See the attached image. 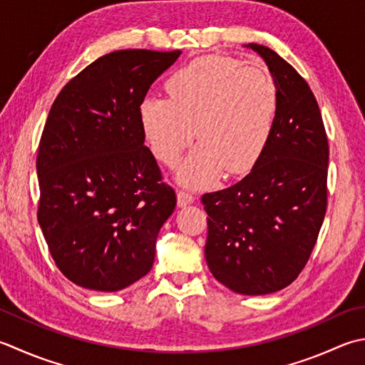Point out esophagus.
<instances>
[{
	"instance_id": "esophagus-1",
	"label": "esophagus",
	"mask_w": 365,
	"mask_h": 365,
	"mask_svg": "<svg viewBox=\"0 0 365 365\" xmlns=\"http://www.w3.org/2000/svg\"><path fill=\"white\" fill-rule=\"evenodd\" d=\"M195 202V196L188 191H178L177 192V204L178 207H187L190 204Z\"/></svg>"
}]
</instances>
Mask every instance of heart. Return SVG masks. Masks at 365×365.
Returning <instances> with one entry per match:
<instances>
[{
	"label": "heart",
	"mask_w": 365,
	"mask_h": 365,
	"mask_svg": "<svg viewBox=\"0 0 365 365\" xmlns=\"http://www.w3.org/2000/svg\"><path fill=\"white\" fill-rule=\"evenodd\" d=\"M169 99L147 96L140 126L153 155L168 166L190 142L201 140L178 170V180L207 187L223 169L242 174L258 161L272 134L278 88L259 61L204 56L178 69L166 83Z\"/></svg>",
	"instance_id": "1"
}]
</instances>
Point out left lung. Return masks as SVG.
Listing matches in <instances>:
<instances>
[{
	"label": "left lung",
	"instance_id": "1",
	"mask_svg": "<svg viewBox=\"0 0 365 365\" xmlns=\"http://www.w3.org/2000/svg\"><path fill=\"white\" fill-rule=\"evenodd\" d=\"M244 47L266 61L278 112L250 174L202 196L209 215L205 261L226 288L262 296L294 282L317 244L327 205L329 145L309 83L272 48Z\"/></svg>",
	"mask_w": 365,
	"mask_h": 365
}]
</instances>
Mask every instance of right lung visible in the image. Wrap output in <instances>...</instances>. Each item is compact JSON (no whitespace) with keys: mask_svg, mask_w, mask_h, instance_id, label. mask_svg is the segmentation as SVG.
Listing matches in <instances>:
<instances>
[{"mask_svg":"<svg viewBox=\"0 0 365 365\" xmlns=\"http://www.w3.org/2000/svg\"><path fill=\"white\" fill-rule=\"evenodd\" d=\"M180 53H107L64 85L48 112L36 160L38 221L56 267L78 287L120 291L153 266L177 197L144 145L139 106Z\"/></svg>","mask_w":365,"mask_h":365,"instance_id":"add662e5","label":"right lung"}]
</instances>
